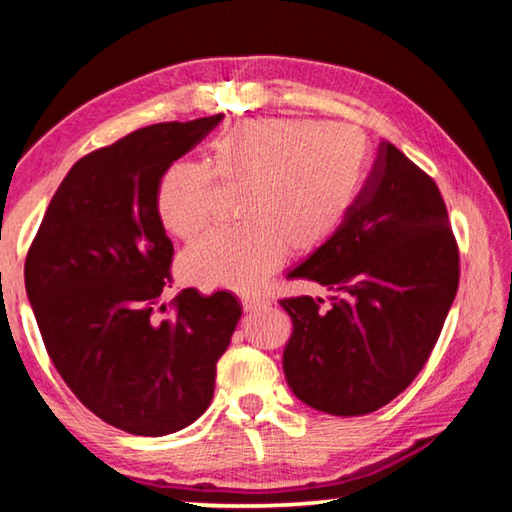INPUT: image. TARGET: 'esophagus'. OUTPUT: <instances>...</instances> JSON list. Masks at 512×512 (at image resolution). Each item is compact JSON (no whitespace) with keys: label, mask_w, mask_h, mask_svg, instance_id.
I'll list each match as a JSON object with an SVG mask.
<instances>
[{"label":"esophagus","mask_w":512,"mask_h":512,"mask_svg":"<svg viewBox=\"0 0 512 512\" xmlns=\"http://www.w3.org/2000/svg\"><path fill=\"white\" fill-rule=\"evenodd\" d=\"M241 305H244V311H255L259 307H266L268 300L259 298V296H250V293H246V296H241Z\"/></svg>","instance_id":"1"}]
</instances>
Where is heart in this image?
<instances>
[{"instance_id": "heart-1", "label": "heart", "mask_w": 512, "mask_h": 512, "mask_svg": "<svg viewBox=\"0 0 512 512\" xmlns=\"http://www.w3.org/2000/svg\"><path fill=\"white\" fill-rule=\"evenodd\" d=\"M368 146L348 124L250 119L207 144V167L173 162L155 207L164 228L192 239L205 228L214 178L244 187L239 228L210 230L187 248L183 271L203 287L255 289L287 255L334 235L359 194Z\"/></svg>"}]
</instances>
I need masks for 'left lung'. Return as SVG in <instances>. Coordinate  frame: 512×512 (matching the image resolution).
Segmentation results:
<instances>
[{
  "instance_id": "1",
  "label": "left lung",
  "mask_w": 512,
  "mask_h": 512,
  "mask_svg": "<svg viewBox=\"0 0 512 512\" xmlns=\"http://www.w3.org/2000/svg\"><path fill=\"white\" fill-rule=\"evenodd\" d=\"M334 291L284 298L293 320L284 375L298 400L329 415H366L424 368L458 289V246L429 173L381 142L343 223L289 273Z\"/></svg>"
}]
</instances>
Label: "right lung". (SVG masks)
<instances>
[{
  "label": "right lung",
  "mask_w": 512,
  "mask_h": 512,
  "mask_svg": "<svg viewBox=\"0 0 512 512\" xmlns=\"http://www.w3.org/2000/svg\"><path fill=\"white\" fill-rule=\"evenodd\" d=\"M221 119L164 121L83 155L51 198L24 264L58 375L94 415L135 436H167L201 418L241 318L230 291L196 289L169 302V318L153 316L173 259L158 183Z\"/></svg>",
  "instance_id": "right-lung-1"
}]
</instances>
